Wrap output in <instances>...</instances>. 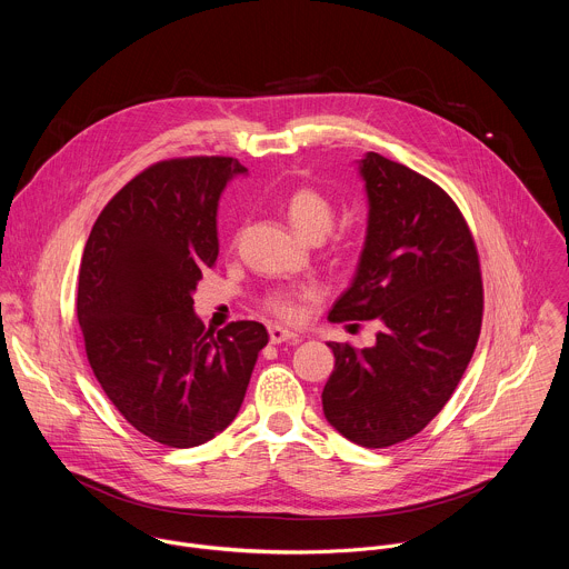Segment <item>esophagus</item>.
I'll use <instances>...</instances> for the list:
<instances>
[{"label": "esophagus", "instance_id": "1", "mask_svg": "<svg viewBox=\"0 0 569 569\" xmlns=\"http://www.w3.org/2000/svg\"><path fill=\"white\" fill-rule=\"evenodd\" d=\"M299 338L288 331V329H281V327H270V342L272 345H283V342H297Z\"/></svg>", "mask_w": 569, "mask_h": 569}]
</instances>
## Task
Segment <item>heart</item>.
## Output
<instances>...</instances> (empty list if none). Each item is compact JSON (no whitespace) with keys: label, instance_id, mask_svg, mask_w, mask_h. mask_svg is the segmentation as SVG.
I'll return each instance as SVG.
<instances>
[{"label":"heart","instance_id":"1","mask_svg":"<svg viewBox=\"0 0 569 569\" xmlns=\"http://www.w3.org/2000/svg\"><path fill=\"white\" fill-rule=\"evenodd\" d=\"M286 218L301 238L321 240L333 229L336 207L321 191L301 187L286 198ZM356 250H358L356 238L342 240V248H340L342 254H353ZM317 292L319 290L312 283L295 286V288H277L263 297V306L266 310H270L281 319H297L301 301L315 299Z\"/></svg>","mask_w":569,"mask_h":569}]
</instances>
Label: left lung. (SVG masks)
<instances>
[{
	"label": "left lung",
	"mask_w": 569,
	"mask_h": 569,
	"mask_svg": "<svg viewBox=\"0 0 569 569\" xmlns=\"http://www.w3.org/2000/svg\"><path fill=\"white\" fill-rule=\"evenodd\" d=\"M367 238L331 321H380L376 345L329 342L327 421L349 441L387 448L419 435L450 400L481 331L483 288L472 233L432 180L378 152L360 159Z\"/></svg>",
	"instance_id": "left-lung-1"
}]
</instances>
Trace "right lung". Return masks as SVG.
I'll return each instance as SVG.
<instances>
[{"mask_svg":"<svg viewBox=\"0 0 569 569\" xmlns=\"http://www.w3.org/2000/svg\"><path fill=\"white\" fill-rule=\"evenodd\" d=\"M240 173L233 157L157 161L106 204L80 261L90 367L123 419L169 448L200 446L236 419L268 345L259 321L213 333L193 312L218 259L220 193Z\"/></svg>","mask_w":569,"mask_h":569,"instance_id":"obj_1","label":"right lung"}]
</instances>
